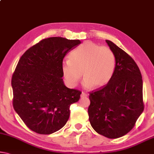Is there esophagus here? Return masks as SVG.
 I'll return each mask as SVG.
<instances>
[{"label": "esophagus", "instance_id": "esophagus-1", "mask_svg": "<svg viewBox=\"0 0 154 154\" xmlns=\"http://www.w3.org/2000/svg\"><path fill=\"white\" fill-rule=\"evenodd\" d=\"M87 94L86 93H85L84 91H82L81 94V97H87Z\"/></svg>", "mask_w": 154, "mask_h": 154}]
</instances>
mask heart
<instances>
[{
	"label": "heart",
	"instance_id": "1",
	"mask_svg": "<svg viewBox=\"0 0 154 154\" xmlns=\"http://www.w3.org/2000/svg\"><path fill=\"white\" fill-rule=\"evenodd\" d=\"M116 68V57L109 47L87 41L69 54L63 62L62 72L67 85L74 87L81 76L84 86L100 88L112 80Z\"/></svg>",
	"mask_w": 154,
	"mask_h": 154
}]
</instances>
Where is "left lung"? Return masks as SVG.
<instances>
[{"mask_svg": "<svg viewBox=\"0 0 154 154\" xmlns=\"http://www.w3.org/2000/svg\"><path fill=\"white\" fill-rule=\"evenodd\" d=\"M106 42L114 53L115 72L107 85L90 91L88 114L97 133L113 139L134 128L145 105L142 75L137 64L113 42Z\"/></svg>", "mask_w": 154, "mask_h": 154, "instance_id": "left-lung-1", "label": "left lung"}]
</instances>
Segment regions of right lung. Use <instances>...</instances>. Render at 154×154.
Segmentation results:
<instances>
[{
    "mask_svg": "<svg viewBox=\"0 0 154 154\" xmlns=\"http://www.w3.org/2000/svg\"><path fill=\"white\" fill-rule=\"evenodd\" d=\"M61 37L42 39L21 56L11 78L14 110L28 128L51 134L65 126L82 92L64 85L63 60L80 44Z\"/></svg>",
    "mask_w": 154,
    "mask_h": 154,
    "instance_id": "obj_1",
    "label": "right lung"
}]
</instances>
